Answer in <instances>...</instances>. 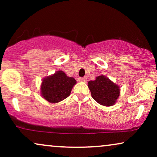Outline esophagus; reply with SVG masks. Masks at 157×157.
<instances>
[{
	"instance_id": "esophagus-1",
	"label": "esophagus",
	"mask_w": 157,
	"mask_h": 157,
	"mask_svg": "<svg viewBox=\"0 0 157 157\" xmlns=\"http://www.w3.org/2000/svg\"><path fill=\"white\" fill-rule=\"evenodd\" d=\"M79 81H80V82H86V81H87V78L86 77H80V78L78 79Z\"/></svg>"
}]
</instances>
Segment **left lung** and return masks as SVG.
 I'll return each mask as SVG.
<instances>
[{"label":"left lung","instance_id":"obj_1","mask_svg":"<svg viewBox=\"0 0 157 157\" xmlns=\"http://www.w3.org/2000/svg\"><path fill=\"white\" fill-rule=\"evenodd\" d=\"M91 97L95 101L104 106H112L120 94V88L105 75L96 77L88 83Z\"/></svg>","mask_w":157,"mask_h":157}]
</instances>
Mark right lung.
Here are the masks:
<instances>
[{
	"label": "right lung",
	"instance_id": "right-lung-1",
	"mask_svg": "<svg viewBox=\"0 0 157 157\" xmlns=\"http://www.w3.org/2000/svg\"><path fill=\"white\" fill-rule=\"evenodd\" d=\"M77 83L74 77H68L59 70L55 74L44 77L40 85V94L44 100L57 103L71 94L73 86Z\"/></svg>",
	"mask_w": 157,
	"mask_h": 157
}]
</instances>
